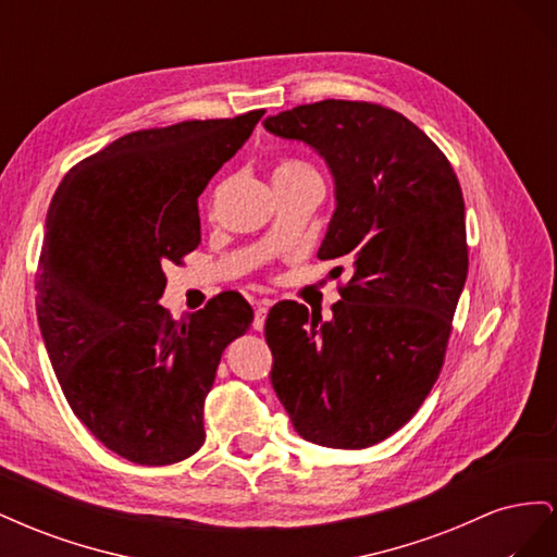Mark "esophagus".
Listing matches in <instances>:
<instances>
[{
	"mask_svg": "<svg viewBox=\"0 0 557 557\" xmlns=\"http://www.w3.org/2000/svg\"><path fill=\"white\" fill-rule=\"evenodd\" d=\"M269 309H272V299L258 301L256 313H252V330H262V327H264V320H267Z\"/></svg>",
	"mask_w": 557,
	"mask_h": 557,
	"instance_id": "34e87169",
	"label": "esophagus"
}]
</instances>
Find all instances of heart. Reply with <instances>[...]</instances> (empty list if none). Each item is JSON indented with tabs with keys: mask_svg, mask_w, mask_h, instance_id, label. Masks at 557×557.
<instances>
[{
	"mask_svg": "<svg viewBox=\"0 0 557 557\" xmlns=\"http://www.w3.org/2000/svg\"><path fill=\"white\" fill-rule=\"evenodd\" d=\"M305 174H315L307 162L301 160H281L274 166V181H290L297 176H305Z\"/></svg>",
	"mask_w": 557,
	"mask_h": 557,
	"instance_id": "obj_1",
	"label": "heart"
}]
</instances>
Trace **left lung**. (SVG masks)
<instances>
[{
  "instance_id": "left-lung-1",
  "label": "left lung",
  "mask_w": 557,
  "mask_h": 557,
  "mask_svg": "<svg viewBox=\"0 0 557 557\" xmlns=\"http://www.w3.org/2000/svg\"><path fill=\"white\" fill-rule=\"evenodd\" d=\"M264 129L325 160L336 205L318 258L352 269L330 320L297 301L269 311L274 393L307 442L374 446L442 372L467 281L458 176L423 129L379 104L325 99L269 115Z\"/></svg>"
}]
</instances>
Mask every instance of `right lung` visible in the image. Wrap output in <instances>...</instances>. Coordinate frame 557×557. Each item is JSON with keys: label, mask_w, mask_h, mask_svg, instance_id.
<instances>
[{"label": "right lung", "mask_w": 557, "mask_h": 557, "mask_svg": "<svg viewBox=\"0 0 557 557\" xmlns=\"http://www.w3.org/2000/svg\"><path fill=\"white\" fill-rule=\"evenodd\" d=\"M264 111L141 129L78 162L46 215L37 318L72 411L121 458L160 467L205 444L225 346L252 323L237 293L174 320L164 264L201 242L197 197Z\"/></svg>", "instance_id": "right-lung-1"}]
</instances>
